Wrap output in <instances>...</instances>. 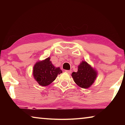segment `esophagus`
Listing matches in <instances>:
<instances>
[{
  "label": "esophagus",
  "instance_id": "34e87169",
  "mask_svg": "<svg viewBox=\"0 0 125 125\" xmlns=\"http://www.w3.org/2000/svg\"><path fill=\"white\" fill-rule=\"evenodd\" d=\"M65 72H67L68 74H71L72 73V71L71 70H68V71H65Z\"/></svg>",
  "mask_w": 125,
  "mask_h": 125
}]
</instances>
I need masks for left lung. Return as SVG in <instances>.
<instances>
[{
  "label": "left lung",
  "mask_w": 125,
  "mask_h": 125,
  "mask_svg": "<svg viewBox=\"0 0 125 125\" xmlns=\"http://www.w3.org/2000/svg\"><path fill=\"white\" fill-rule=\"evenodd\" d=\"M72 76L74 81L80 88H89L94 83L97 77V72L90 65L83 61L78 66L77 72H73Z\"/></svg>",
  "instance_id": "left-lung-1"
}]
</instances>
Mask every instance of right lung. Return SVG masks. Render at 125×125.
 I'll use <instances>...</instances> for the list:
<instances>
[{
	"mask_svg": "<svg viewBox=\"0 0 125 125\" xmlns=\"http://www.w3.org/2000/svg\"><path fill=\"white\" fill-rule=\"evenodd\" d=\"M60 67H56L50 61V57L39 61L35 64L33 69V75L39 85L45 86L52 83L62 73Z\"/></svg>",
	"mask_w": 125,
	"mask_h": 125,
	"instance_id": "add662e5",
	"label": "right lung"
}]
</instances>
